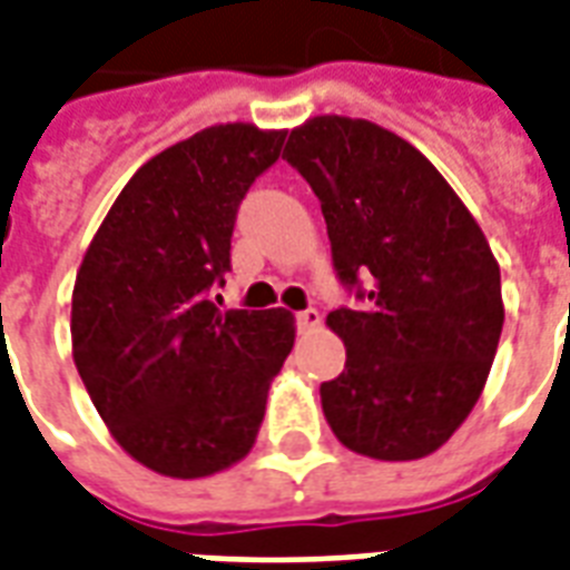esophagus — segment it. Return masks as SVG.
<instances>
[{"label": "esophagus", "instance_id": "esophagus-1", "mask_svg": "<svg viewBox=\"0 0 570 570\" xmlns=\"http://www.w3.org/2000/svg\"><path fill=\"white\" fill-rule=\"evenodd\" d=\"M321 321H324V317H321V312H317V308H306V312H299L297 315V326L303 330V333H308V330H317V326H321Z\"/></svg>", "mask_w": 570, "mask_h": 570}]
</instances>
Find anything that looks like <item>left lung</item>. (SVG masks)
<instances>
[{"label":"left lung","instance_id":"1","mask_svg":"<svg viewBox=\"0 0 570 570\" xmlns=\"http://www.w3.org/2000/svg\"><path fill=\"white\" fill-rule=\"evenodd\" d=\"M285 160L321 202L338 279L368 282L335 308L345 372L321 383L324 416L351 452L416 461L464 425L500 345V264L475 216L425 154L386 127L315 116Z\"/></svg>","mask_w":570,"mask_h":570}]
</instances>
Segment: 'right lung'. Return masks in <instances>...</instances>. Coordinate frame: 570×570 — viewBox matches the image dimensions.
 Wrapping results in <instances>:
<instances>
[{
  "label": "right lung",
  "mask_w": 570,
  "mask_h": 570,
  "mask_svg": "<svg viewBox=\"0 0 570 570\" xmlns=\"http://www.w3.org/2000/svg\"><path fill=\"white\" fill-rule=\"evenodd\" d=\"M282 142L246 121L175 142L127 180L82 255L73 363L109 434L154 473L205 479L244 461L294 347L285 308L207 299L232 267L237 205Z\"/></svg>",
  "instance_id": "obj_1"
}]
</instances>
